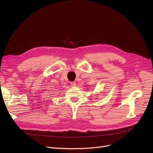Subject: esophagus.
<instances>
[{
	"instance_id": "obj_1",
	"label": "esophagus",
	"mask_w": 153,
	"mask_h": 153,
	"mask_svg": "<svg viewBox=\"0 0 153 153\" xmlns=\"http://www.w3.org/2000/svg\"><path fill=\"white\" fill-rule=\"evenodd\" d=\"M71 86H72V87L76 86V82H71Z\"/></svg>"
}]
</instances>
